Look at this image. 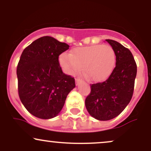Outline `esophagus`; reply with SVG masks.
<instances>
[{
	"label": "esophagus",
	"mask_w": 151,
	"mask_h": 151,
	"mask_svg": "<svg viewBox=\"0 0 151 151\" xmlns=\"http://www.w3.org/2000/svg\"><path fill=\"white\" fill-rule=\"evenodd\" d=\"M76 84H77V85H78V84H79V82H80V81H81V79L80 78H79V77H77V78H76Z\"/></svg>",
	"instance_id": "esophagus-1"
}]
</instances>
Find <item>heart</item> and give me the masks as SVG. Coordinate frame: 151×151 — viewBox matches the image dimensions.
I'll return each mask as SVG.
<instances>
[{"label":"heart","mask_w":151,"mask_h":151,"mask_svg":"<svg viewBox=\"0 0 151 151\" xmlns=\"http://www.w3.org/2000/svg\"><path fill=\"white\" fill-rule=\"evenodd\" d=\"M60 62L66 73L74 75L83 67L84 73L90 80L101 81L113 72L116 64V54L108 45L74 48L70 55L63 54Z\"/></svg>","instance_id":"obj_1"}]
</instances>
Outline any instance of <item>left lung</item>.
Here are the masks:
<instances>
[{"mask_svg": "<svg viewBox=\"0 0 151 151\" xmlns=\"http://www.w3.org/2000/svg\"><path fill=\"white\" fill-rule=\"evenodd\" d=\"M116 54V67L108 79L91 84V92L85 99L90 115L99 121L119 116L132 98L137 65L131 51L115 40H106Z\"/></svg>", "mask_w": 151, "mask_h": 151, "instance_id": "left-lung-1", "label": "left lung"}]
</instances>
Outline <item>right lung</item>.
Here are the masks:
<instances>
[{
    "label": "right lung",
    "mask_w": 151,
    "mask_h": 151,
    "mask_svg": "<svg viewBox=\"0 0 151 151\" xmlns=\"http://www.w3.org/2000/svg\"><path fill=\"white\" fill-rule=\"evenodd\" d=\"M70 46L50 36L38 38L22 52L17 67L18 95L31 114L42 119L58 115L75 87L72 76L62 72L59 56Z\"/></svg>",
    "instance_id": "right-lung-1"
}]
</instances>
